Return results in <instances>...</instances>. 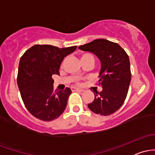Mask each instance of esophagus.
<instances>
[{
	"label": "esophagus",
	"instance_id": "esophagus-1",
	"mask_svg": "<svg viewBox=\"0 0 155 155\" xmlns=\"http://www.w3.org/2000/svg\"><path fill=\"white\" fill-rule=\"evenodd\" d=\"M71 90L73 92H84V90L82 89H79V88H76V87H72Z\"/></svg>",
	"mask_w": 155,
	"mask_h": 155
}]
</instances>
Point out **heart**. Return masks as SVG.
<instances>
[{"mask_svg":"<svg viewBox=\"0 0 155 155\" xmlns=\"http://www.w3.org/2000/svg\"><path fill=\"white\" fill-rule=\"evenodd\" d=\"M87 58H92V59H94L93 56L90 54H83L82 55H81V60L87 59Z\"/></svg>","mask_w":155,"mask_h":155,"instance_id":"b5f03b06","label":"heart"}]
</instances>
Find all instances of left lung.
Instances as JSON below:
<instances>
[{"mask_svg":"<svg viewBox=\"0 0 155 155\" xmlns=\"http://www.w3.org/2000/svg\"><path fill=\"white\" fill-rule=\"evenodd\" d=\"M81 50L95 54L101 63L98 85L100 92H95V99L88 107L97 114L108 116L114 113L124 104L131 80L130 65L126 51L114 42L95 39L79 46Z\"/></svg>","mask_w":155,"mask_h":155,"instance_id":"left-lung-1","label":"left lung"}]
</instances>
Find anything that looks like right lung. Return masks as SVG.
Masks as SVG:
<instances>
[{
  "instance_id": "add662e5",
  "label": "right lung",
  "mask_w": 155,
  "mask_h": 155,
  "mask_svg": "<svg viewBox=\"0 0 155 155\" xmlns=\"http://www.w3.org/2000/svg\"><path fill=\"white\" fill-rule=\"evenodd\" d=\"M77 48L36 45L28 49L19 60L17 85L28 111L38 120L49 122L65 111L70 88L54 90L52 75H59L64 58Z\"/></svg>"
}]
</instances>
